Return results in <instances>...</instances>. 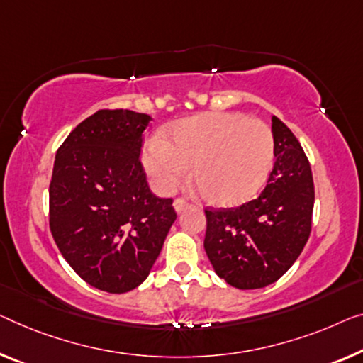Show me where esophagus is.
<instances>
[{
  "instance_id": "34e87169",
  "label": "esophagus",
  "mask_w": 363,
  "mask_h": 363,
  "mask_svg": "<svg viewBox=\"0 0 363 363\" xmlns=\"http://www.w3.org/2000/svg\"><path fill=\"white\" fill-rule=\"evenodd\" d=\"M189 208V203L184 199H176L174 200V210L177 213H182L184 210Z\"/></svg>"
}]
</instances>
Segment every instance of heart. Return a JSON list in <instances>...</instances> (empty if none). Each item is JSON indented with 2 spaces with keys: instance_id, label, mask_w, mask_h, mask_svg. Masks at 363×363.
I'll use <instances>...</instances> for the list:
<instances>
[{
  "instance_id": "obj_1",
  "label": "heart",
  "mask_w": 363,
  "mask_h": 363,
  "mask_svg": "<svg viewBox=\"0 0 363 363\" xmlns=\"http://www.w3.org/2000/svg\"><path fill=\"white\" fill-rule=\"evenodd\" d=\"M142 164L161 194H172L189 174L210 203L230 207L261 191L274 166V137L267 123L238 112H208L182 118L167 140L143 145Z\"/></svg>"
}]
</instances>
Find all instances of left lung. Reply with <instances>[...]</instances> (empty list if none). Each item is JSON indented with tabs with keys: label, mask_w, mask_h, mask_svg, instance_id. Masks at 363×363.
<instances>
[{
	"label": "left lung",
	"mask_w": 363,
	"mask_h": 363,
	"mask_svg": "<svg viewBox=\"0 0 363 363\" xmlns=\"http://www.w3.org/2000/svg\"><path fill=\"white\" fill-rule=\"evenodd\" d=\"M274 169L267 186L238 208L205 210L203 247L213 270L240 290L277 282L305 247L311 231V167L290 128L272 117Z\"/></svg>",
	"instance_id": "1"
}]
</instances>
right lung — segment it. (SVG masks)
Returning a JSON list of instances; mask_svg holds the SVG:
<instances>
[{
    "instance_id": "add662e5",
    "label": "right lung",
    "mask_w": 363,
    "mask_h": 363,
    "mask_svg": "<svg viewBox=\"0 0 363 363\" xmlns=\"http://www.w3.org/2000/svg\"><path fill=\"white\" fill-rule=\"evenodd\" d=\"M151 117L99 111L57 151L50 182V230L84 282L125 294L148 277L176 221L172 199L150 191L140 164Z\"/></svg>"
}]
</instances>
